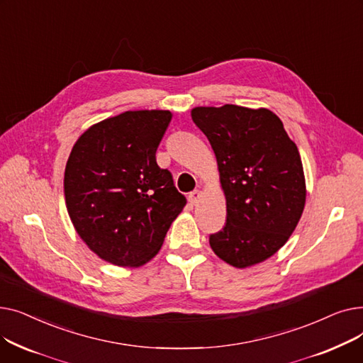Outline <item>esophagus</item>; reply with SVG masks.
Instances as JSON below:
<instances>
[{
    "instance_id": "obj_1",
    "label": "esophagus",
    "mask_w": 363,
    "mask_h": 363,
    "mask_svg": "<svg viewBox=\"0 0 363 363\" xmlns=\"http://www.w3.org/2000/svg\"><path fill=\"white\" fill-rule=\"evenodd\" d=\"M200 197H201V191H199V189H194V191H191V193L188 194V200H189V203H191V204H197Z\"/></svg>"
}]
</instances>
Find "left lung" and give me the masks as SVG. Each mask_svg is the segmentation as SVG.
<instances>
[{
	"instance_id": "1",
	"label": "left lung",
	"mask_w": 363,
	"mask_h": 363,
	"mask_svg": "<svg viewBox=\"0 0 363 363\" xmlns=\"http://www.w3.org/2000/svg\"><path fill=\"white\" fill-rule=\"evenodd\" d=\"M193 122L211 143L226 199V223L208 237L235 268L275 255L287 242L306 201L297 145L268 108L196 107Z\"/></svg>"
}]
</instances>
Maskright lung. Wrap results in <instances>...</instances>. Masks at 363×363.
I'll return each instance as SVG.
<instances>
[{
    "mask_svg": "<svg viewBox=\"0 0 363 363\" xmlns=\"http://www.w3.org/2000/svg\"><path fill=\"white\" fill-rule=\"evenodd\" d=\"M172 119L167 110L125 111L86 129L72 148L65 197L76 233L118 266L155 257L186 199L156 151Z\"/></svg>",
    "mask_w": 363,
    "mask_h": 363,
    "instance_id": "1",
    "label": "right lung"
}]
</instances>
